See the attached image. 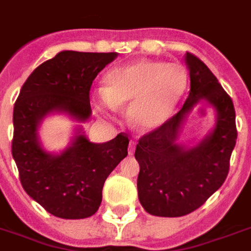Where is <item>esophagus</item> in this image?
Returning <instances> with one entry per match:
<instances>
[{"label":"esophagus","instance_id":"esophagus-1","mask_svg":"<svg viewBox=\"0 0 251 251\" xmlns=\"http://www.w3.org/2000/svg\"><path fill=\"white\" fill-rule=\"evenodd\" d=\"M134 151H135V142H130L129 143V150H127V152H129V155H133Z\"/></svg>","mask_w":251,"mask_h":251}]
</instances>
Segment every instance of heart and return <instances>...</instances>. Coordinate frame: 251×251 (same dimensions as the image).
Listing matches in <instances>:
<instances>
[{
  "instance_id": "1",
  "label": "heart",
  "mask_w": 251,
  "mask_h": 251,
  "mask_svg": "<svg viewBox=\"0 0 251 251\" xmlns=\"http://www.w3.org/2000/svg\"><path fill=\"white\" fill-rule=\"evenodd\" d=\"M106 86L95 95L102 110L129 105V121L135 131H156L175 114L187 87V74L178 64L138 60L108 73Z\"/></svg>"
}]
</instances>
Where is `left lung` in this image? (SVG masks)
Here are the masks:
<instances>
[{
    "label": "left lung",
    "instance_id": "8db88e82",
    "mask_svg": "<svg viewBox=\"0 0 251 251\" xmlns=\"http://www.w3.org/2000/svg\"><path fill=\"white\" fill-rule=\"evenodd\" d=\"M189 98L163 127L143 135L135 149L139 163L138 197L149 214L178 218L202 206L226 181L236 146L233 101L211 70L187 52ZM199 102L217 112L213 131L194 148L179 145L178 137L187 114Z\"/></svg>",
    "mask_w": 251,
    "mask_h": 251
}]
</instances>
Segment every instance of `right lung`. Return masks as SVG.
<instances>
[{
  "mask_svg": "<svg viewBox=\"0 0 251 251\" xmlns=\"http://www.w3.org/2000/svg\"><path fill=\"white\" fill-rule=\"evenodd\" d=\"M116 57L117 53L60 52L33 70L14 104L11 153L22 186L57 218H90L99 210L106 177L127 156L129 138L120 133L109 142L92 143L78 127L68 149L50 153L43 149L37 130L53 112L86 122L92 82Z\"/></svg>",
  "mask_w": 251,
  "mask_h": 251,
  "instance_id": "obj_1",
  "label": "right lung"
}]
</instances>
